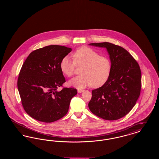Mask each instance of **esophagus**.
Returning a JSON list of instances; mask_svg holds the SVG:
<instances>
[{
  "instance_id": "1",
  "label": "esophagus",
  "mask_w": 159,
  "mask_h": 159,
  "mask_svg": "<svg viewBox=\"0 0 159 159\" xmlns=\"http://www.w3.org/2000/svg\"><path fill=\"white\" fill-rule=\"evenodd\" d=\"M84 91V90H77V92L78 93H82V92H83Z\"/></svg>"
}]
</instances>
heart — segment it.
<instances>
[{
    "label": "heart",
    "mask_w": 159,
    "mask_h": 159,
    "mask_svg": "<svg viewBox=\"0 0 159 159\" xmlns=\"http://www.w3.org/2000/svg\"><path fill=\"white\" fill-rule=\"evenodd\" d=\"M73 60L68 56L64 57L61 61V71L66 76L71 77L75 73L76 64L84 66L81 76L71 79L68 84L77 89H83L91 85L93 88H99L107 81L111 69L110 60L100 56L97 52L88 47H82L73 54Z\"/></svg>",
    "instance_id": "obj_1"
}]
</instances>
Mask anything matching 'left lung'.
I'll return each instance as SVG.
<instances>
[{"label": "left lung", "instance_id": "1", "mask_svg": "<svg viewBox=\"0 0 159 159\" xmlns=\"http://www.w3.org/2000/svg\"><path fill=\"white\" fill-rule=\"evenodd\" d=\"M89 45L106 48L111 64L107 81L92 91L89 108L103 119H119L129 113L139 97L141 72L139 64L121 46L108 42L92 43Z\"/></svg>", "mask_w": 159, "mask_h": 159}]
</instances>
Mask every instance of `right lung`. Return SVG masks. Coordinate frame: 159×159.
<instances>
[{
    "mask_svg": "<svg viewBox=\"0 0 159 159\" xmlns=\"http://www.w3.org/2000/svg\"><path fill=\"white\" fill-rule=\"evenodd\" d=\"M71 50L64 46H47L31 52L24 62L17 86L23 108L32 118L51 123L67 113L77 90L57 89L66 82L61 61Z\"/></svg>",
    "mask_w": 159,
    "mask_h": 159,
    "instance_id": "1",
    "label": "right lung"
}]
</instances>
